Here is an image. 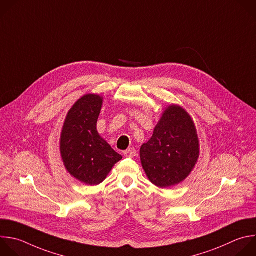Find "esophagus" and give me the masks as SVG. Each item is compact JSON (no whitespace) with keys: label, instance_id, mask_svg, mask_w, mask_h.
<instances>
[{"label":"esophagus","instance_id":"1","mask_svg":"<svg viewBox=\"0 0 256 256\" xmlns=\"http://www.w3.org/2000/svg\"><path fill=\"white\" fill-rule=\"evenodd\" d=\"M124 156H126V158H134V156H136V150L134 148H128L126 150H124Z\"/></svg>","mask_w":256,"mask_h":256}]
</instances>
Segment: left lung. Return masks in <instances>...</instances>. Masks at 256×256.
<instances>
[{
	"label": "left lung",
	"instance_id": "8db88e82",
	"mask_svg": "<svg viewBox=\"0 0 256 256\" xmlns=\"http://www.w3.org/2000/svg\"><path fill=\"white\" fill-rule=\"evenodd\" d=\"M140 154L144 172L156 186L168 188L184 181L199 156V140L191 116L178 106H168Z\"/></svg>",
	"mask_w": 256,
	"mask_h": 256
}]
</instances>
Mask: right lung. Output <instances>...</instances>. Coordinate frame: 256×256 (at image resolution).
<instances>
[{"label":"right lung","instance_id":"right-lung-1","mask_svg":"<svg viewBox=\"0 0 256 256\" xmlns=\"http://www.w3.org/2000/svg\"><path fill=\"white\" fill-rule=\"evenodd\" d=\"M102 106L100 96L81 98L66 116L60 142L67 171L77 180L92 186L100 184L114 164L122 158L98 132Z\"/></svg>","mask_w":256,"mask_h":256}]
</instances>
